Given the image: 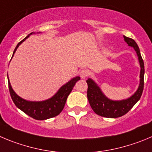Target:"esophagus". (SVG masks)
I'll list each match as a JSON object with an SVG mask.
<instances>
[{"label": "esophagus", "instance_id": "1", "mask_svg": "<svg viewBox=\"0 0 152 152\" xmlns=\"http://www.w3.org/2000/svg\"><path fill=\"white\" fill-rule=\"evenodd\" d=\"M88 71L86 69H82V70L79 72V76H80V77L82 78V79H85V78H86L88 76Z\"/></svg>", "mask_w": 152, "mask_h": 152}]
</instances>
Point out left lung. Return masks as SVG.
Here are the masks:
<instances>
[{
    "label": "left lung",
    "mask_w": 152,
    "mask_h": 152,
    "mask_svg": "<svg viewBox=\"0 0 152 152\" xmlns=\"http://www.w3.org/2000/svg\"><path fill=\"white\" fill-rule=\"evenodd\" d=\"M124 41L129 46L134 49L138 56L140 65V85L137 91L125 100H113L109 99L101 91L98 85L92 79L86 80L88 84L87 97L91 107L97 115L105 118H118L128 113L132 107L139 101L142 96L144 88V62L142 58L140 49L137 42L131 38L124 36Z\"/></svg>",
    "instance_id": "1"
}]
</instances>
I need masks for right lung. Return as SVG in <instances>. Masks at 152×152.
<instances>
[{
    "instance_id": "obj_1",
    "label": "right lung",
    "mask_w": 152,
    "mask_h": 152,
    "mask_svg": "<svg viewBox=\"0 0 152 152\" xmlns=\"http://www.w3.org/2000/svg\"><path fill=\"white\" fill-rule=\"evenodd\" d=\"M33 34L35 33L34 32L31 33L25 39H23L21 42L17 44L16 47L14 49L12 58L13 57L18 46H20L27 38L29 37L30 35ZM7 78L10 93V96L13 103L19 110H21L25 114L36 120H46V119L55 117L60 114L64 107L68 95L73 90V88L74 87L76 82L80 79L79 76H76L70 79L68 83L62 86L59 88V90L56 92V94H54L51 98L47 99L46 100H42V101H30V100H26L22 98L14 91L10 83L8 74Z\"/></svg>"
}]
</instances>
